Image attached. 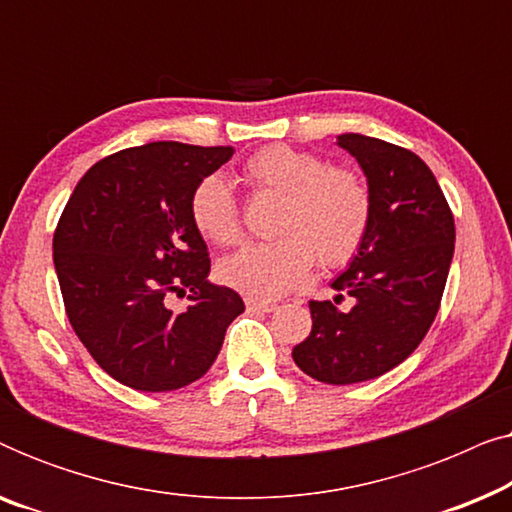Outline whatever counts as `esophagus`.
<instances>
[{
    "instance_id": "34e87169",
    "label": "esophagus",
    "mask_w": 512,
    "mask_h": 512,
    "mask_svg": "<svg viewBox=\"0 0 512 512\" xmlns=\"http://www.w3.org/2000/svg\"><path fill=\"white\" fill-rule=\"evenodd\" d=\"M247 303V310L249 312H272L277 310L275 303H268V300H256V298H247L244 300Z\"/></svg>"
}]
</instances>
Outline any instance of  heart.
Returning a JSON list of instances; mask_svg holds the SVG:
<instances>
[{
    "mask_svg": "<svg viewBox=\"0 0 512 512\" xmlns=\"http://www.w3.org/2000/svg\"><path fill=\"white\" fill-rule=\"evenodd\" d=\"M244 179L254 191L282 195L277 209L282 237L223 258V284L251 298H279L312 270L317 254L321 263L340 265L361 247L373 202L354 172L335 170L319 156L275 144L247 160ZM191 216L205 240L219 247L240 242V209L223 179L207 177L195 188Z\"/></svg>",
    "mask_w": 512,
    "mask_h": 512,
    "instance_id": "heart-1",
    "label": "heart"
}]
</instances>
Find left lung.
I'll return each mask as SVG.
<instances>
[{
  "label": "left lung",
  "mask_w": 512,
  "mask_h": 512,
  "mask_svg": "<svg viewBox=\"0 0 512 512\" xmlns=\"http://www.w3.org/2000/svg\"><path fill=\"white\" fill-rule=\"evenodd\" d=\"M370 191V226L333 300H312V331L293 347L305 375L326 384L380 377L424 340L454 256V219L436 177L415 153L359 132L338 135ZM342 295L353 307L340 311Z\"/></svg>",
  "instance_id": "obj_1"
}]
</instances>
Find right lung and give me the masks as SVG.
Returning a JSON list of instances; mask_svg holds the SVG:
<instances>
[{
	"label": "right lung",
	"mask_w": 512,
	"mask_h": 512,
	"mask_svg": "<svg viewBox=\"0 0 512 512\" xmlns=\"http://www.w3.org/2000/svg\"><path fill=\"white\" fill-rule=\"evenodd\" d=\"M233 146L151 142L83 174L53 235V263L74 333L116 382L174 391L212 368L226 328L244 312L209 282L207 244L191 216L195 188ZM170 290L192 291L172 313Z\"/></svg>",
	"instance_id": "obj_1"
}]
</instances>
